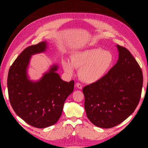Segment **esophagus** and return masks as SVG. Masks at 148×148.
<instances>
[{
    "label": "esophagus",
    "instance_id": "1",
    "mask_svg": "<svg viewBox=\"0 0 148 148\" xmlns=\"http://www.w3.org/2000/svg\"><path fill=\"white\" fill-rule=\"evenodd\" d=\"M76 87L78 89H82V85L80 84V83H78V82H77V83L76 84Z\"/></svg>",
    "mask_w": 148,
    "mask_h": 148
}]
</instances>
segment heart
<instances>
[{
  "mask_svg": "<svg viewBox=\"0 0 148 148\" xmlns=\"http://www.w3.org/2000/svg\"><path fill=\"white\" fill-rule=\"evenodd\" d=\"M71 63L67 60L62 61L64 71L72 73L74 68L79 69L80 78L92 84L101 79L110 71L114 63V56L110 51L96 47L75 52L71 56Z\"/></svg>",
  "mask_w": 148,
  "mask_h": 148,
  "instance_id": "obj_1",
  "label": "heart"
}]
</instances>
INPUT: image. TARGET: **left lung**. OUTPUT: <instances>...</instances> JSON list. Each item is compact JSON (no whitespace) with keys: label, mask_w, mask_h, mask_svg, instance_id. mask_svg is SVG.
<instances>
[{"label":"left lung","mask_w":148,"mask_h":148,"mask_svg":"<svg viewBox=\"0 0 148 148\" xmlns=\"http://www.w3.org/2000/svg\"><path fill=\"white\" fill-rule=\"evenodd\" d=\"M119 59L99 81L84 87V107L92 124L109 129L125 121L141 97L143 74L128 49L117 45Z\"/></svg>","instance_id":"1"}]
</instances>
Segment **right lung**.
I'll return each mask as SVG.
<instances>
[{"label": "right lung", "instance_id": "right-lung-1", "mask_svg": "<svg viewBox=\"0 0 148 148\" xmlns=\"http://www.w3.org/2000/svg\"><path fill=\"white\" fill-rule=\"evenodd\" d=\"M46 42L26 47L9 69L7 86L12 108L17 116L36 128L56 124L61 116L64 101L74 90V81L64 82L52 66L42 79L32 82L27 69L32 55L44 51Z\"/></svg>", "mask_w": 148, "mask_h": 148}]
</instances>
